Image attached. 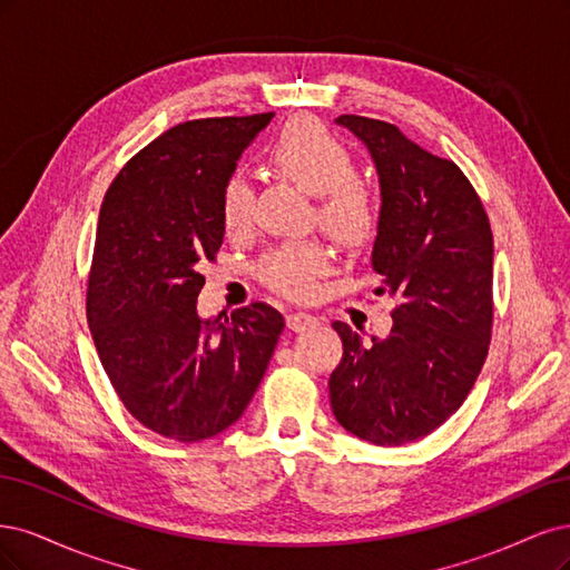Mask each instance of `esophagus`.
Here are the masks:
<instances>
[{
  "instance_id": "1",
  "label": "esophagus",
  "mask_w": 570,
  "mask_h": 570,
  "mask_svg": "<svg viewBox=\"0 0 570 570\" xmlns=\"http://www.w3.org/2000/svg\"><path fill=\"white\" fill-rule=\"evenodd\" d=\"M286 326L291 328V332L303 334V332H312V328H317L320 320L312 315H305V312H291V315H286Z\"/></svg>"
}]
</instances>
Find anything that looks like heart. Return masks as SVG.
Segmentation results:
<instances>
[{
    "instance_id": "obj_1",
    "label": "heart",
    "mask_w": 570,
    "mask_h": 570,
    "mask_svg": "<svg viewBox=\"0 0 570 570\" xmlns=\"http://www.w3.org/2000/svg\"><path fill=\"white\" fill-rule=\"evenodd\" d=\"M274 170L320 198V223L336 242L357 246L376 227V196L357 179L351 149L315 118L291 120L269 146ZM219 215L227 232H244L253 215V189L244 177H229L219 196ZM328 267L320 244L296 242L272 250L263 261L261 277L282 296L305 301L317 288V277Z\"/></svg>"
}]
</instances>
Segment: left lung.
<instances>
[{
  "instance_id": "left-lung-1",
  "label": "left lung",
  "mask_w": 570,
  "mask_h": 570,
  "mask_svg": "<svg viewBox=\"0 0 570 570\" xmlns=\"http://www.w3.org/2000/svg\"><path fill=\"white\" fill-rule=\"evenodd\" d=\"M379 177L372 269L397 301L393 328L364 345L334 322L343 360L328 379L338 424L374 445H405L435 431L466 400L492 326V232L481 198L452 160L395 125L341 116Z\"/></svg>"
}]
</instances>
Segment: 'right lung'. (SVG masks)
Wrapping results in <instances>:
<instances>
[{"instance_id":"add662e5","label":"right lung","mask_w":570,"mask_h":570,"mask_svg":"<svg viewBox=\"0 0 570 570\" xmlns=\"http://www.w3.org/2000/svg\"><path fill=\"white\" fill-rule=\"evenodd\" d=\"M272 120L175 125L106 191L91 261L87 320L104 370L139 424L198 443L236 424L258 391L284 317L265 303L198 317V263L223 246L219 196Z\"/></svg>"}]
</instances>
